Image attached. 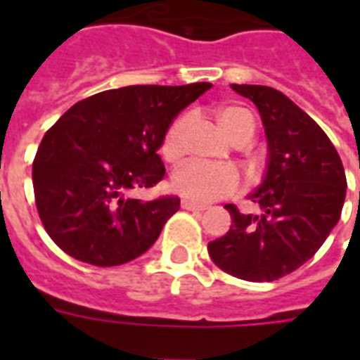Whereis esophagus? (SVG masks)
I'll return each instance as SVG.
<instances>
[{
    "instance_id": "1",
    "label": "esophagus",
    "mask_w": 360,
    "mask_h": 360,
    "mask_svg": "<svg viewBox=\"0 0 360 360\" xmlns=\"http://www.w3.org/2000/svg\"><path fill=\"white\" fill-rule=\"evenodd\" d=\"M181 207L186 209V211H205V209H207V205L191 202V200H183V202H181Z\"/></svg>"
}]
</instances>
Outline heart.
Masks as SVG:
<instances>
[{
  "instance_id": "b5f03b06",
  "label": "heart",
  "mask_w": 360,
  "mask_h": 360,
  "mask_svg": "<svg viewBox=\"0 0 360 360\" xmlns=\"http://www.w3.org/2000/svg\"><path fill=\"white\" fill-rule=\"evenodd\" d=\"M219 120L231 140H250L256 132V117L250 110L226 106L219 112ZM191 124V114L177 115L166 129L160 153L168 162L179 160L185 153V134ZM240 185L239 172L230 164H213L205 160H186L174 169L172 186L179 196L196 203H207L236 192Z\"/></svg>"
}]
</instances>
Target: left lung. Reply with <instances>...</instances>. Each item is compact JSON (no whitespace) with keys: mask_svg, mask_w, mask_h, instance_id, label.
Returning <instances> with one entry per match:
<instances>
[{"mask_svg":"<svg viewBox=\"0 0 360 360\" xmlns=\"http://www.w3.org/2000/svg\"><path fill=\"white\" fill-rule=\"evenodd\" d=\"M262 115L269 143L265 179L250 194L257 214L228 203L230 231L207 245L224 273L248 282H273L293 273L319 250L346 200L344 166L316 121L284 93L267 86H239Z\"/></svg>","mask_w":360,"mask_h":360,"instance_id":"obj_1","label":"left lung"}]
</instances>
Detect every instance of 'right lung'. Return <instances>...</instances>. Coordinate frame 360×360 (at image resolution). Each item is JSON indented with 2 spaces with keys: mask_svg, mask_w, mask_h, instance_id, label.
I'll use <instances>...</instances> for the list:
<instances>
[{
  "mask_svg": "<svg viewBox=\"0 0 360 360\" xmlns=\"http://www.w3.org/2000/svg\"><path fill=\"white\" fill-rule=\"evenodd\" d=\"M207 89V82L110 89L48 129L33 160V191L42 226L65 254L114 267L151 248L179 198L141 202L132 192L162 181L164 132Z\"/></svg>",
  "mask_w": 360,
  "mask_h": 360,
  "instance_id": "1",
  "label": "right lung"
}]
</instances>
